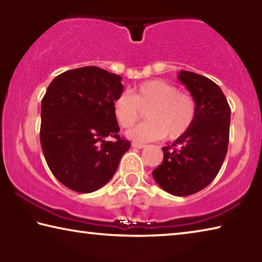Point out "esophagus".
Instances as JSON below:
<instances>
[{
  "label": "esophagus",
  "instance_id": "1",
  "mask_svg": "<svg viewBox=\"0 0 262 262\" xmlns=\"http://www.w3.org/2000/svg\"><path fill=\"white\" fill-rule=\"evenodd\" d=\"M132 145H133V147H134V148H137V149H143V148L145 147L144 144H142V143H137V142H133Z\"/></svg>",
  "mask_w": 262,
  "mask_h": 262
}]
</instances>
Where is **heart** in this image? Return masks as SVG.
Returning <instances> with one entry per match:
<instances>
[{"instance_id":"1","label":"heart","mask_w":262,"mask_h":262,"mask_svg":"<svg viewBox=\"0 0 262 262\" xmlns=\"http://www.w3.org/2000/svg\"><path fill=\"white\" fill-rule=\"evenodd\" d=\"M144 110L148 120L128 132L129 139L149 142L166 136L177 140L193 126L196 101L188 92L163 79L142 82L132 89L130 95L122 92L113 101V113L123 128L135 125Z\"/></svg>"}]
</instances>
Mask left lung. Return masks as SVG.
<instances>
[{"instance_id":"obj_1","label":"left lung","mask_w":262,"mask_h":262,"mask_svg":"<svg viewBox=\"0 0 262 262\" xmlns=\"http://www.w3.org/2000/svg\"><path fill=\"white\" fill-rule=\"evenodd\" d=\"M179 81L196 101L189 130L163 149V162L154 179L167 193L187 196L207 187L221 170L228 152L231 110L221 88L211 79L181 70Z\"/></svg>"}]
</instances>
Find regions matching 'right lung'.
Returning <instances> with one entry per match:
<instances>
[{
	"mask_svg": "<svg viewBox=\"0 0 262 262\" xmlns=\"http://www.w3.org/2000/svg\"><path fill=\"white\" fill-rule=\"evenodd\" d=\"M121 76L94 66L60 74L41 100L40 143L52 173L66 187L91 193L108 183L130 142L119 136L113 101ZM107 136L115 141H106Z\"/></svg>",
	"mask_w": 262,
	"mask_h": 262,
	"instance_id": "obj_1",
	"label": "right lung"
}]
</instances>
